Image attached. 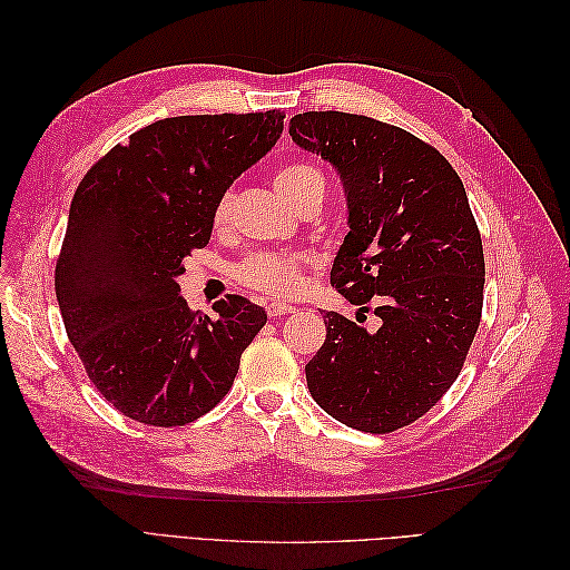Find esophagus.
<instances>
[{"label":"esophagus","mask_w":570,"mask_h":570,"mask_svg":"<svg viewBox=\"0 0 570 570\" xmlns=\"http://www.w3.org/2000/svg\"><path fill=\"white\" fill-rule=\"evenodd\" d=\"M266 312H268L271 318H281V316H287V314H295V306L283 304V302H271L266 306Z\"/></svg>","instance_id":"obj_1"}]
</instances>
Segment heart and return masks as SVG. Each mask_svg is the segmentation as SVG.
I'll return each instance as SVG.
<instances>
[{
	"label": "heart",
	"mask_w": 570,
	"mask_h": 570,
	"mask_svg": "<svg viewBox=\"0 0 570 570\" xmlns=\"http://www.w3.org/2000/svg\"><path fill=\"white\" fill-rule=\"evenodd\" d=\"M275 187L283 199L299 212L304 204H318L325 197V178L321 168L306 161H292L275 174ZM233 195L223 193L214 206V226H223L230 214ZM306 258L289 252H252L233 268V278L249 289L271 297H292L302 289V273Z\"/></svg>",
	"instance_id": "b5f03b06"
}]
</instances>
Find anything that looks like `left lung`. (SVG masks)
Instances as JSON below:
<instances>
[{
  "label": "left lung",
  "mask_w": 570,
  "mask_h": 570,
  "mask_svg": "<svg viewBox=\"0 0 570 570\" xmlns=\"http://www.w3.org/2000/svg\"><path fill=\"white\" fill-rule=\"evenodd\" d=\"M289 135L331 161L347 193L350 233L331 285L358 306L356 320L382 318L366 332L327 312L308 392L344 425L394 433L442 400L478 333L485 256L469 197L433 145L383 120L306 111Z\"/></svg>",
  "instance_id": "8db88e82"
}]
</instances>
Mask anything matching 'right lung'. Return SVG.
I'll return each instance as SVG.
<instances>
[{
  "mask_svg": "<svg viewBox=\"0 0 570 570\" xmlns=\"http://www.w3.org/2000/svg\"><path fill=\"white\" fill-rule=\"evenodd\" d=\"M283 118L281 109L164 118L80 180L55 289L85 373L124 416L185 425L233 387L266 312L228 295L212 321L178 297L176 278L209 245L220 195L278 142Z\"/></svg>",
  "mask_w": 570,
  "mask_h": 570,
  "instance_id": "right-lung-1",
  "label": "right lung"
}]
</instances>
